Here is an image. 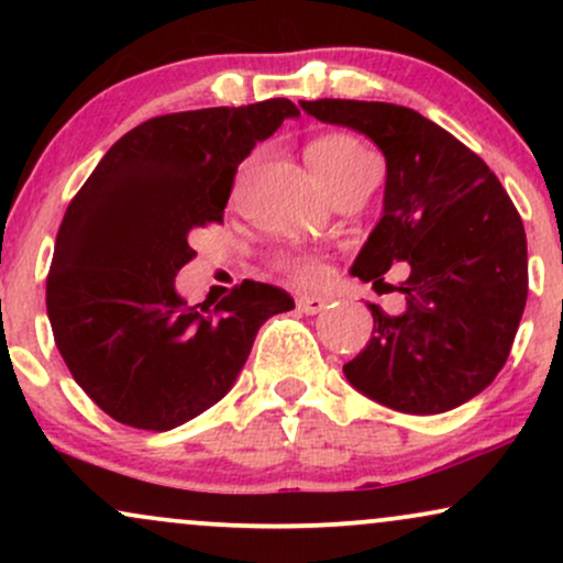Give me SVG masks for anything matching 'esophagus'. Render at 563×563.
<instances>
[{
	"mask_svg": "<svg viewBox=\"0 0 563 563\" xmlns=\"http://www.w3.org/2000/svg\"><path fill=\"white\" fill-rule=\"evenodd\" d=\"M296 307L307 314H318L328 307V299H322V296H299V299H296Z\"/></svg>",
	"mask_w": 563,
	"mask_h": 563,
	"instance_id": "1",
	"label": "esophagus"
}]
</instances>
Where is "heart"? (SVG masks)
Wrapping results in <instances>:
<instances>
[{"mask_svg": "<svg viewBox=\"0 0 563 563\" xmlns=\"http://www.w3.org/2000/svg\"><path fill=\"white\" fill-rule=\"evenodd\" d=\"M307 161L312 166L314 177L325 185V190H331L346 179L349 174H354L360 166H365L367 161H373V153L365 145H360L357 140L349 137V134H322V137L312 140L307 145ZM275 269L277 273L288 275L294 283L309 286V283H318L322 273H325V264L320 256L314 254H301V251H286V254H275Z\"/></svg>", "mask_w": 563, "mask_h": 563, "instance_id": "b5f03b06", "label": "heart"}]
</instances>
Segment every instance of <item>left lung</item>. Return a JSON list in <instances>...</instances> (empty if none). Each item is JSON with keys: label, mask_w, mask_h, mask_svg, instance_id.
<instances>
[{"label": "left lung", "mask_w": 563, "mask_h": 563, "mask_svg": "<svg viewBox=\"0 0 563 563\" xmlns=\"http://www.w3.org/2000/svg\"><path fill=\"white\" fill-rule=\"evenodd\" d=\"M325 124L363 132L386 158L384 217L352 275L384 280L405 264V312L376 303L373 335L344 365L365 397L412 416L468 402L506 365L527 303V235L489 166L412 108L301 100Z\"/></svg>", "instance_id": "1"}]
</instances>
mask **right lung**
Here are the masks:
<instances>
[{
  "mask_svg": "<svg viewBox=\"0 0 563 563\" xmlns=\"http://www.w3.org/2000/svg\"><path fill=\"white\" fill-rule=\"evenodd\" d=\"M299 115L286 97L147 119L102 156L57 230L47 314L70 376L113 421L169 431L235 384L262 322L294 309L243 280L211 309L174 277L192 230L222 222L241 161Z\"/></svg>",
  "mask_w": 563,
  "mask_h": 563,
  "instance_id": "right-lung-1",
  "label": "right lung"
}]
</instances>
